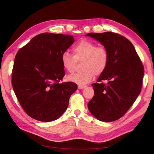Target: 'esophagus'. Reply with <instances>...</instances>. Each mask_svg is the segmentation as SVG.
Masks as SVG:
<instances>
[{"label": "esophagus", "instance_id": "esophagus-1", "mask_svg": "<svg viewBox=\"0 0 154 154\" xmlns=\"http://www.w3.org/2000/svg\"><path fill=\"white\" fill-rule=\"evenodd\" d=\"M87 86L86 85H78V88H79V89H83V88H85Z\"/></svg>", "mask_w": 154, "mask_h": 154}]
</instances>
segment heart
I'll return each instance as SVG.
<instances>
[{"label":"heart","mask_w":154,"mask_h":154,"mask_svg":"<svg viewBox=\"0 0 154 154\" xmlns=\"http://www.w3.org/2000/svg\"><path fill=\"white\" fill-rule=\"evenodd\" d=\"M74 56L67 52L62 54L61 63L63 68L69 72L74 70L76 60H82L81 72L74 73L68 76V80L80 85H85L92 81L96 75L103 72L109 62V53L103 47L88 40H82L72 48Z\"/></svg>","instance_id":"b5f03b06"}]
</instances>
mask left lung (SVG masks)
Listing matches in <instances>:
<instances>
[{"mask_svg": "<svg viewBox=\"0 0 154 154\" xmlns=\"http://www.w3.org/2000/svg\"><path fill=\"white\" fill-rule=\"evenodd\" d=\"M109 53L106 68L92 84L95 96L88 109L101 122L118 120L127 112L141 92L144 67L136 49L125 37L112 32H89ZM108 81L105 85L100 82Z\"/></svg>", "mask_w": 154, "mask_h": 154, "instance_id": "8db88e82", "label": "left lung"}]
</instances>
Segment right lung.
<instances>
[{"instance_id": "right-lung-1", "label": "right lung", "mask_w": 154, "mask_h": 154, "mask_svg": "<svg viewBox=\"0 0 154 154\" xmlns=\"http://www.w3.org/2000/svg\"><path fill=\"white\" fill-rule=\"evenodd\" d=\"M74 42L72 35L44 32L18 51L12 85L22 109L31 118L50 122L67 110L77 85L59 83L65 76L61 57Z\"/></svg>"}]
</instances>
